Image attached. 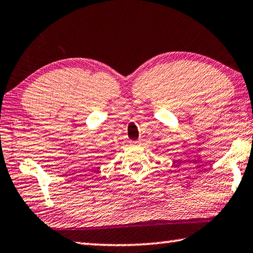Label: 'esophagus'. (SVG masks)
<instances>
[{
  "instance_id": "obj_1",
  "label": "esophagus",
  "mask_w": 253,
  "mask_h": 253,
  "mask_svg": "<svg viewBox=\"0 0 253 253\" xmlns=\"http://www.w3.org/2000/svg\"><path fill=\"white\" fill-rule=\"evenodd\" d=\"M140 144H141L140 141H132L131 142V145H133V147H139Z\"/></svg>"
}]
</instances>
